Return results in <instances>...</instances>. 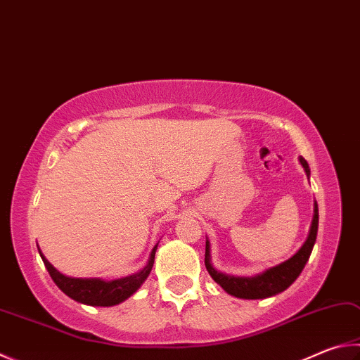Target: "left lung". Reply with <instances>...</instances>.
Returning a JSON list of instances; mask_svg holds the SVG:
<instances>
[{"label": "left lung", "mask_w": 360, "mask_h": 360, "mask_svg": "<svg viewBox=\"0 0 360 360\" xmlns=\"http://www.w3.org/2000/svg\"><path fill=\"white\" fill-rule=\"evenodd\" d=\"M300 165L304 167L307 176H310V168L309 163L304 158H300ZM318 205L315 202V214H313L309 238L304 243V245L299 248V252L294 255L285 263L278 264L276 267H271V269L264 271L263 274L255 277H233V276H225V274L217 272L211 266V258H209V243L206 240V253H205V264L207 272L211 274L215 283H219L221 288H224L228 294L231 296H236L240 299H264L276 296V294L285 291L288 286L299 277V274L302 272L305 267V263L310 258V253L313 250V245H315L316 234H318Z\"/></svg>", "instance_id": "left-lung-1"}]
</instances>
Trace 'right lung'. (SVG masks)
I'll list each match as a JSON object with an SVG mask.
<instances>
[{
	"instance_id": "1",
	"label": "right lung",
	"mask_w": 360,
	"mask_h": 360,
	"mask_svg": "<svg viewBox=\"0 0 360 360\" xmlns=\"http://www.w3.org/2000/svg\"><path fill=\"white\" fill-rule=\"evenodd\" d=\"M158 245L153 248L151 257H149L148 264L143 267L140 272H136L135 276H129L126 278H117L112 280V282H103L101 278H70L63 276L61 272H58L53 266H51L44 255L41 253V258L44 261L45 267L50 274V277L53 278L58 288H60L64 294H68L77 302L86 304V305H97V307H110L116 305L126 300L127 297L140 288L141 283L148 278L149 272L153 269L154 257Z\"/></svg>"
}]
</instances>
